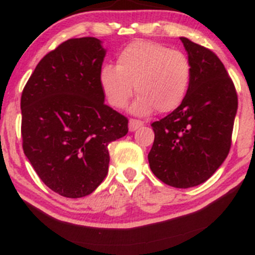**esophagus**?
Returning <instances> with one entry per match:
<instances>
[{
  "mask_svg": "<svg viewBox=\"0 0 255 255\" xmlns=\"http://www.w3.org/2000/svg\"><path fill=\"white\" fill-rule=\"evenodd\" d=\"M141 127H143V122H141V120L130 119V122H128V130L130 131H136Z\"/></svg>",
  "mask_w": 255,
  "mask_h": 255,
  "instance_id": "obj_1",
  "label": "esophagus"
}]
</instances>
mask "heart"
<instances>
[{
  "label": "heart",
  "instance_id": "obj_1",
  "mask_svg": "<svg viewBox=\"0 0 255 255\" xmlns=\"http://www.w3.org/2000/svg\"><path fill=\"white\" fill-rule=\"evenodd\" d=\"M191 62L184 52L162 44L136 40L117 56V66L102 67L99 83L112 107L124 108L133 93L138 97L131 106L135 114L169 113L177 109L188 93Z\"/></svg>",
  "mask_w": 255,
  "mask_h": 255
}]
</instances>
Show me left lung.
Listing matches in <instances>:
<instances>
[{
	"mask_svg": "<svg viewBox=\"0 0 255 255\" xmlns=\"http://www.w3.org/2000/svg\"><path fill=\"white\" fill-rule=\"evenodd\" d=\"M180 40L191 62L190 86L177 109L152 123L148 163L159 180L185 189L206 182L224 163L238 98L221 60L188 38Z\"/></svg>",
	"mask_w": 255,
	"mask_h": 255,
	"instance_id": "1",
	"label": "left lung"
}]
</instances>
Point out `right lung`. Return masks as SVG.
Returning <instances> with one entry per match:
<instances>
[{
	"mask_svg": "<svg viewBox=\"0 0 255 255\" xmlns=\"http://www.w3.org/2000/svg\"><path fill=\"white\" fill-rule=\"evenodd\" d=\"M106 54L99 39H69L40 60L23 89V151L44 184L65 198L98 188L108 174V145L128 131L127 118L104 103Z\"/></svg>",
	"mask_w": 255,
	"mask_h": 255,
	"instance_id": "right-lung-1",
	"label": "right lung"
}]
</instances>
